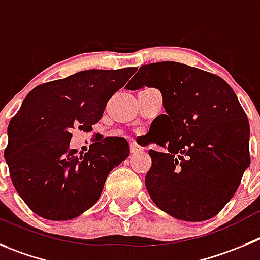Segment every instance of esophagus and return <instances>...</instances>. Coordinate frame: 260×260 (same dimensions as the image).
I'll use <instances>...</instances> for the list:
<instances>
[{"label": "esophagus", "mask_w": 260, "mask_h": 260, "mask_svg": "<svg viewBox=\"0 0 260 260\" xmlns=\"http://www.w3.org/2000/svg\"><path fill=\"white\" fill-rule=\"evenodd\" d=\"M130 150H132V153H139V152H143L144 148L140 147L135 140H130Z\"/></svg>", "instance_id": "esophagus-1"}]
</instances>
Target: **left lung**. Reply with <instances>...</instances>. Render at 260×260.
<instances>
[{
  "instance_id": "8db88e82",
  "label": "left lung",
  "mask_w": 260,
  "mask_h": 260,
  "mask_svg": "<svg viewBox=\"0 0 260 260\" xmlns=\"http://www.w3.org/2000/svg\"><path fill=\"white\" fill-rule=\"evenodd\" d=\"M159 89L166 115L155 118V144L145 186L155 206L182 221L217 216L250 165V128L231 86L218 75L174 61L143 65L126 89Z\"/></svg>"
}]
</instances>
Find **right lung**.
<instances>
[{"instance_id": "1", "label": "right lung", "mask_w": 260, "mask_h": 260, "mask_svg": "<svg viewBox=\"0 0 260 260\" xmlns=\"http://www.w3.org/2000/svg\"><path fill=\"white\" fill-rule=\"evenodd\" d=\"M135 71L93 69L41 84L11 118L5 159L17 194L39 217L68 221L88 211L108 174L128 157L125 138H101L84 155L70 140L74 128L90 132Z\"/></svg>"}]
</instances>
